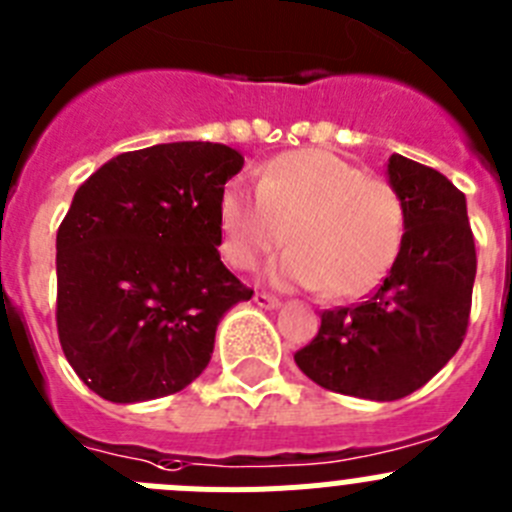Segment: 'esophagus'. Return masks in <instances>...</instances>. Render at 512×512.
I'll return each instance as SVG.
<instances>
[{"instance_id": "esophagus-1", "label": "esophagus", "mask_w": 512, "mask_h": 512, "mask_svg": "<svg viewBox=\"0 0 512 512\" xmlns=\"http://www.w3.org/2000/svg\"><path fill=\"white\" fill-rule=\"evenodd\" d=\"M253 302L259 304V307H264V309H279L281 307L279 299L271 297V294H264V292L256 294V297H253Z\"/></svg>"}]
</instances>
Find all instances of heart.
Here are the masks:
<instances>
[{"instance_id":"b5f03b06","label":"heart","mask_w":512,"mask_h":512,"mask_svg":"<svg viewBox=\"0 0 512 512\" xmlns=\"http://www.w3.org/2000/svg\"><path fill=\"white\" fill-rule=\"evenodd\" d=\"M223 253L251 269L289 241L269 276L281 287L360 297L401 253L406 210L396 187L325 149H297L264 164L256 195L231 182L220 195Z\"/></svg>"}]
</instances>
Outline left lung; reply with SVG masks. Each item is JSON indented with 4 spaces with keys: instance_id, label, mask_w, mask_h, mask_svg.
I'll return each mask as SVG.
<instances>
[{
    "instance_id": "obj_1",
    "label": "left lung",
    "mask_w": 512,
    "mask_h": 512,
    "mask_svg": "<svg viewBox=\"0 0 512 512\" xmlns=\"http://www.w3.org/2000/svg\"><path fill=\"white\" fill-rule=\"evenodd\" d=\"M386 175L406 210L396 264L365 302L322 312L317 337L294 355L317 386L368 401L409 396L449 363L467 332L477 274L462 192L401 154L388 157Z\"/></svg>"
}]
</instances>
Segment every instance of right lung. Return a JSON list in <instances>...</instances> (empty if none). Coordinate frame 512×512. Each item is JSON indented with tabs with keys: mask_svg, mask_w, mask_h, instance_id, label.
I'll return each mask as SVG.
<instances>
[{
	"mask_svg": "<svg viewBox=\"0 0 512 512\" xmlns=\"http://www.w3.org/2000/svg\"><path fill=\"white\" fill-rule=\"evenodd\" d=\"M243 157L172 142L98 167L58 228V335L83 383L111 403L190 386L223 314L251 289L220 261V195Z\"/></svg>",
	"mask_w": 512,
	"mask_h": 512,
	"instance_id": "obj_1",
	"label": "right lung"
}]
</instances>
